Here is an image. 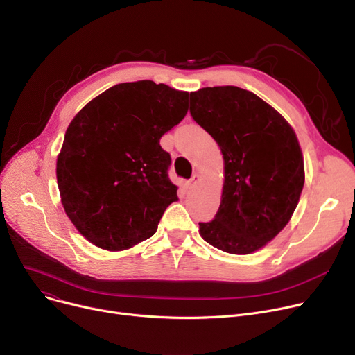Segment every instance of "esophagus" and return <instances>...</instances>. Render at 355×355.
Returning a JSON list of instances; mask_svg holds the SVG:
<instances>
[{
    "instance_id": "34e87169",
    "label": "esophagus",
    "mask_w": 355,
    "mask_h": 355,
    "mask_svg": "<svg viewBox=\"0 0 355 355\" xmlns=\"http://www.w3.org/2000/svg\"><path fill=\"white\" fill-rule=\"evenodd\" d=\"M200 181V177L197 175V174H194L191 178H190V181H189V185H190V187H193V185L194 184H197Z\"/></svg>"
}]
</instances>
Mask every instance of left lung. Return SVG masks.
Instances as JSON below:
<instances>
[{
    "label": "left lung",
    "instance_id": "left-lung-1",
    "mask_svg": "<svg viewBox=\"0 0 355 355\" xmlns=\"http://www.w3.org/2000/svg\"><path fill=\"white\" fill-rule=\"evenodd\" d=\"M193 119L218 144L225 184L214 220L201 237L232 254L263 248L291 220L305 173L300 142L285 118L254 93L236 86L190 93Z\"/></svg>",
    "mask_w": 355,
    "mask_h": 355
}]
</instances>
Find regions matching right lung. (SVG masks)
Instances as JSON below:
<instances>
[{"mask_svg":"<svg viewBox=\"0 0 355 355\" xmlns=\"http://www.w3.org/2000/svg\"><path fill=\"white\" fill-rule=\"evenodd\" d=\"M189 110V93L164 83H119L70 122L58 185L71 223L95 246L118 252L151 237L177 185L159 139Z\"/></svg>","mask_w":355,"mask_h":355,"instance_id":"obj_1","label":"right lung"}]
</instances>
